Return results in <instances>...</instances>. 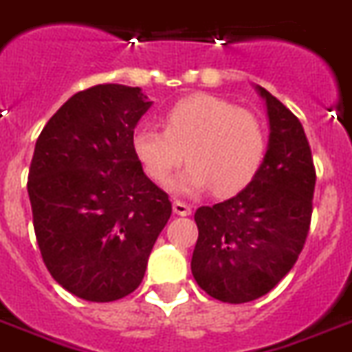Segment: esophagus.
Here are the masks:
<instances>
[{
  "mask_svg": "<svg viewBox=\"0 0 352 352\" xmlns=\"http://www.w3.org/2000/svg\"><path fill=\"white\" fill-rule=\"evenodd\" d=\"M173 212L176 213V215L187 217V215H190V213H192V208H190V205H187V203H183V201H174V203H173Z\"/></svg>",
  "mask_w": 352,
  "mask_h": 352,
  "instance_id": "1",
  "label": "esophagus"
}]
</instances>
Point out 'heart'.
I'll use <instances>...</instances> for the list:
<instances>
[{
	"label": "heart",
	"instance_id": "obj_1",
	"mask_svg": "<svg viewBox=\"0 0 352 352\" xmlns=\"http://www.w3.org/2000/svg\"><path fill=\"white\" fill-rule=\"evenodd\" d=\"M131 151L147 178L165 185L185 158L188 167L170 183L178 194L212 188L217 197L244 190L267 155V133L253 112L212 94L182 99L164 113V130L139 124Z\"/></svg>",
	"mask_w": 352,
	"mask_h": 352
}]
</instances>
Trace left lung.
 <instances>
[{
	"mask_svg": "<svg viewBox=\"0 0 352 352\" xmlns=\"http://www.w3.org/2000/svg\"><path fill=\"white\" fill-rule=\"evenodd\" d=\"M267 155L235 197L196 210L199 230L190 269L213 299L231 305L265 296L290 272L310 230L315 169L302 124L263 87Z\"/></svg>",
	"mask_w": 352,
	"mask_h": 352,
	"instance_id": "8db88e82",
	"label": "left lung"
}]
</instances>
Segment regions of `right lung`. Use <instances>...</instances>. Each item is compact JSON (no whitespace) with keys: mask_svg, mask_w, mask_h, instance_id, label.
Here are the masks:
<instances>
[{"mask_svg":"<svg viewBox=\"0 0 352 352\" xmlns=\"http://www.w3.org/2000/svg\"><path fill=\"white\" fill-rule=\"evenodd\" d=\"M151 104L140 87H90L58 108L35 144L28 196L42 260L85 301H117L142 283L173 212L131 151Z\"/></svg>","mask_w":352,"mask_h":352,"instance_id":"right-lung-1","label":"right lung"}]
</instances>
